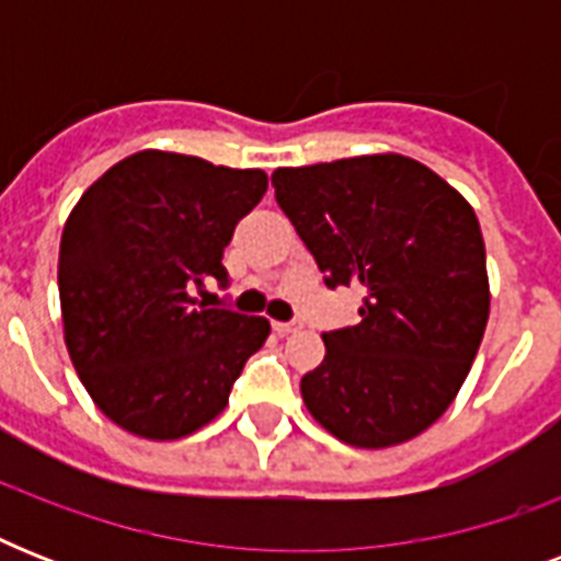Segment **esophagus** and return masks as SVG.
Here are the masks:
<instances>
[{"label":"esophagus","mask_w":561,"mask_h":561,"mask_svg":"<svg viewBox=\"0 0 561 561\" xmlns=\"http://www.w3.org/2000/svg\"><path fill=\"white\" fill-rule=\"evenodd\" d=\"M273 332H276V334L299 332V320H288V323H282V320H273Z\"/></svg>","instance_id":"esophagus-1"}]
</instances>
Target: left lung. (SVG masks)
I'll return each instance as SVG.
<instances>
[{"label":"left lung","instance_id":"1","mask_svg":"<svg viewBox=\"0 0 561 561\" xmlns=\"http://www.w3.org/2000/svg\"><path fill=\"white\" fill-rule=\"evenodd\" d=\"M276 203L329 288H358L360 323L323 334L302 375L337 439L387 448L431 427L466 381L489 320L486 247L460 192L399 153L273 171Z\"/></svg>","mask_w":561,"mask_h":561}]
</instances>
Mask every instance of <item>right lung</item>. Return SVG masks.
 <instances>
[{"instance_id": "obj_1", "label": "right lung", "mask_w": 561, "mask_h": 561, "mask_svg": "<svg viewBox=\"0 0 561 561\" xmlns=\"http://www.w3.org/2000/svg\"><path fill=\"white\" fill-rule=\"evenodd\" d=\"M267 174L139 151L92 183L60 238L66 350L104 416L145 439H180L227 408L264 317L209 308L224 247Z\"/></svg>"}]
</instances>
